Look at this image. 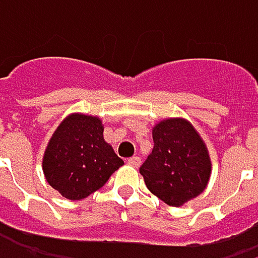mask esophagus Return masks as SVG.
Wrapping results in <instances>:
<instances>
[{
    "mask_svg": "<svg viewBox=\"0 0 258 258\" xmlns=\"http://www.w3.org/2000/svg\"><path fill=\"white\" fill-rule=\"evenodd\" d=\"M127 163H128L130 166H133V167H139L140 166V158L139 157H131L127 160Z\"/></svg>",
    "mask_w": 258,
    "mask_h": 258,
    "instance_id": "1",
    "label": "esophagus"
}]
</instances>
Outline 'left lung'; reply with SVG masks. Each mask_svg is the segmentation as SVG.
<instances>
[{
  "instance_id": "1",
  "label": "left lung",
  "mask_w": 258,
  "mask_h": 258,
  "mask_svg": "<svg viewBox=\"0 0 258 258\" xmlns=\"http://www.w3.org/2000/svg\"><path fill=\"white\" fill-rule=\"evenodd\" d=\"M154 149L140 167L148 189L179 208L205 191L212 163L205 140L185 118H166L152 127Z\"/></svg>"
}]
</instances>
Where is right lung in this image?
I'll use <instances>...</instances> for the list:
<instances>
[{"mask_svg": "<svg viewBox=\"0 0 258 258\" xmlns=\"http://www.w3.org/2000/svg\"><path fill=\"white\" fill-rule=\"evenodd\" d=\"M98 116L70 113L53 131L43 155L47 183L69 200L86 199L124 164L103 137Z\"/></svg>", "mask_w": 258, "mask_h": 258, "instance_id": "obj_1", "label": "right lung"}]
</instances>
